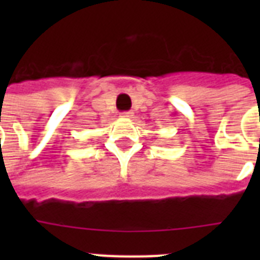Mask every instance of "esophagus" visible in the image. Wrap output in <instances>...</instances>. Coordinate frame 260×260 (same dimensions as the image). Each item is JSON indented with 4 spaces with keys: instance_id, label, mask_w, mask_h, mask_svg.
Instances as JSON below:
<instances>
[{
    "instance_id": "obj_1",
    "label": "esophagus",
    "mask_w": 260,
    "mask_h": 260,
    "mask_svg": "<svg viewBox=\"0 0 260 260\" xmlns=\"http://www.w3.org/2000/svg\"><path fill=\"white\" fill-rule=\"evenodd\" d=\"M132 116H134V112H124L120 114V117L122 118H132Z\"/></svg>"
}]
</instances>
